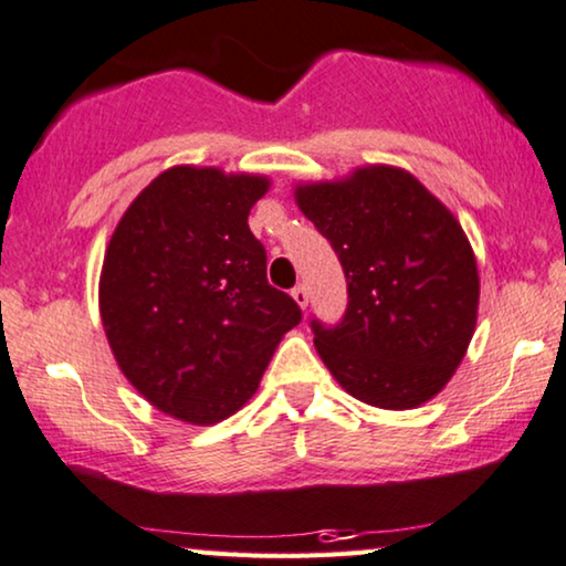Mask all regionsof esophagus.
<instances>
[{"label":"esophagus","instance_id":"esophagus-1","mask_svg":"<svg viewBox=\"0 0 566 566\" xmlns=\"http://www.w3.org/2000/svg\"><path fill=\"white\" fill-rule=\"evenodd\" d=\"M292 297H295V303L305 311V307H307V290L303 287V284H297V287L292 290Z\"/></svg>","mask_w":566,"mask_h":566}]
</instances>
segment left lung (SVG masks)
<instances>
[{"label":"left lung","mask_w":566,"mask_h":566,"mask_svg":"<svg viewBox=\"0 0 566 566\" xmlns=\"http://www.w3.org/2000/svg\"><path fill=\"white\" fill-rule=\"evenodd\" d=\"M295 201L346 276L344 318L311 323L338 386L398 411L440 394L469 349L479 311V269L461 222L394 165L300 184Z\"/></svg>","instance_id":"left-lung-1"}]
</instances>
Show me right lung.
Here are the masks:
<instances>
[{"mask_svg": "<svg viewBox=\"0 0 566 566\" xmlns=\"http://www.w3.org/2000/svg\"><path fill=\"white\" fill-rule=\"evenodd\" d=\"M266 176L176 165L126 209L105 248L101 318L126 380L155 409L217 424L259 390L303 313L266 282L248 214Z\"/></svg>", "mask_w": 566, "mask_h": 566, "instance_id": "1", "label": "right lung"}]
</instances>
